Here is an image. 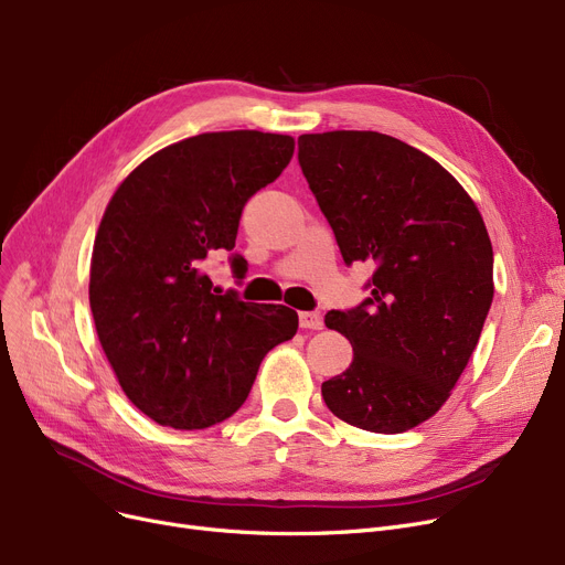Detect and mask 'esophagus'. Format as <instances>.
Wrapping results in <instances>:
<instances>
[{
    "label": "esophagus",
    "mask_w": 565,
    "mask_h": 565,
    "mask_svg": "<svg viewBox=\"0 0 565 565\" xmlns=\"http://www.w3.org/2000/svg\"><path fill=\"white\" fill-rule=\"evenodd\" d=\"M300 328H305V330H322V316L318 311H302L300 313Z\"/></svg>",
    "instance_id": "1"
}]
</instances>
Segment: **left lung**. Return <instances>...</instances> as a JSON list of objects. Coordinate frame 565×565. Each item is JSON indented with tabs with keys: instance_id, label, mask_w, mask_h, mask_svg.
<instances>
[{
	"instance_id": "1",
	"label": "left lung",
	"mask_w": 565,
	"mask_h": 565,
	"mask_svg": "<svg viewBox=\"0 0 565 565\" xmlns=\"http://www.w3.org/2000/svg\"><path fill=\"white\" fill-rule=\"evenodd\" d=\"M300 167L343 260L371 263V298L324 324L352 345L322 382L332 414L405 433L449 401L492 305V245L477 203L437 160L373 130L302 135Z\"/></svg>"
}]
</instances>
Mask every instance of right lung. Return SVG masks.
I'll return each mask as SVG.
<instances>
[{
    "label": "right lung",
    "instance_id": "right-lung-1",
    "mask_svg": "<svg viewBox=\"0 0 565 565\" xmlns=\"http://www.w3.org/2000/svg\"><path fill=\"white\" fill-rule=\"evenodd\" d=\"M290 135L203 132L132 169L100 220L88 302L130 403L160 426L201 430L245 403L260 360L298 332L284 305L217 295L203 260L233 252L245 203L288 167ZM233 267L245 270V258Z\"/></svg>",
    "mask_w": 565,
    "mask_h": 565
}]
</instances>
